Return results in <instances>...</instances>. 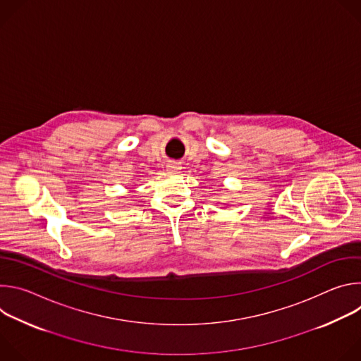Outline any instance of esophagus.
<instances>
[{
  "label": "esophagus",
  "mask_w": 361,
  "mask_h": 361,
  "mask_svg": "<svg viewBox=\"0 0 361 361\" xmlns=\"http://www.w3.org/2000/svg\"><path fill=\"white\" fill-rule=\"evenodd\" d=\"M167 170H169L170 173H176L177 170H180V166H178L177 163L171 161V163H169V164H167Z\"/></svg>",
  "instance_id": "34e87169"
}]
</instances>
